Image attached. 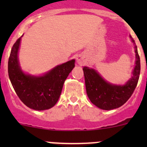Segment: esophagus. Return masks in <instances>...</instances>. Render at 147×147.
Masks as SVG:
<instances>
[{
	"label": "esophagus",
	"mask_w": 147,
	"mask_h": 147,
	"mask_svg": "<svg viewBox=\"0 0 147 147\" xmlns=\"http://www.w3.org/2000/svg\"><path fill=\"white\" fill-rule=\"evenodd\" d=\"M77 62H78V63L79 65H82L84 63V57H82V56H78L77 57Z\"/></svg>",
	"instance_id": "obj_1"
}]
</instances>
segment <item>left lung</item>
Listing matches in <instances>:
<instances>
[{
	"label": "left lung",
	"mask_w": 147,
	"mask_h": 147,
	"mask_svg": "<svg viewBox=\"0 0 147 147\" xmlns=\"http://www.w3.org/2000/svg\"><path fill=\"white\" fill-rule=\"evenodd\" d=\"M136 53L135 67L132 77L124 85L112 84L105 81L94 69L87 67H83L87 96L92 104L105 110L116 109L122 106L131 96L137 85L140 74V58L134 40Z\"/></svg>",
	"instance_id": "8db88e82"
}]
</instances>
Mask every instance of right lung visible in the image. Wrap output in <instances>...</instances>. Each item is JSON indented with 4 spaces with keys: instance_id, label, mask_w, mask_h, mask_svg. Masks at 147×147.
<instances>
[{
    "instance_id": "obj_1",
    "label": "right lung",
    "mask_w": 147,
    "mask_h": 147,
    "mask_svg": "<svg viewBox=\"0 0 147 147\" xmlns=\"http://www.w3.org/2000/svg\"><path fill=\"white\" fill-rule=\"evenodd\" d=\"M21 38L11 49L8 60V75L16 94L26 106L35 110L53 107L61 94L65 80L75 67V60L57 65L42 76H32L22 71L18 53Z\"/></svg>"
}]
</instances>
